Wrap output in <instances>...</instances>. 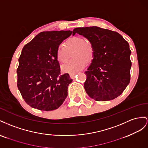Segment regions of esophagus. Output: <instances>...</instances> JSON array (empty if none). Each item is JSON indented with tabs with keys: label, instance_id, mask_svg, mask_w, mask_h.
Returning <instances> with one entry per match:
<instances>
[{
	"label": "esophagus",
	"instance_id": "esophagus-1",
	"mask_svg": "<svg viewBox=\"0 0 148 148\" xmlns=\"http://www.w3.org/2000/svg\"><path fill=\"white\" fill-rule=\"evenodd\" d=\"M75 74H76V73H71V74H70V77H71V78L74 79V78H75Z\"/></svg>",
	"mask_w": 148,
	"mask_h": 148
}]
</instances>
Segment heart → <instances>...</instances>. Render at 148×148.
I'll list each match as a JSON object with an SVG mask.
<instances>
[{
	"instance_id": "heart-1",
	"label": "heart",
	"mask_w": 148,
	"mask_h": 148,
	"mask_svg": "<svg viewBox=\"0 0 148 148\" xmlns=\"http://www.w3.org/2000/svg\"><path fill=\"white\" fill-rule=\"evenodd\" d=\"M73 58L66 64L62 66V71L66 73H75L82 70L92 58L94 49L92 45L85 41L81 36H72L67 40L64 45L59 46L57 49V59L61 63H65L68 60L69 52L74 50Z\"/></svg>"
}]
</instances>
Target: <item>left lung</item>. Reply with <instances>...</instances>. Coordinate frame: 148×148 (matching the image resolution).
<instances>
[{"label": "left lung", "mask_w": 148, "mask_h": 148, "mask_svg": "<svg viewBox=\"0 0 148 148\" xmlns=\"http://www.w3.org/2000/svg\"><path fill=\"white\" fill-rule=\"evenodd\" d=\"M75 33L86 38L94 49L92 62L85 72L87 94L96 101L118 97L130 81L128 43L119 33L95 26L75 28L73 35Z\"/></svg>", "instance_id": "left-lung-1"}]
</instances>
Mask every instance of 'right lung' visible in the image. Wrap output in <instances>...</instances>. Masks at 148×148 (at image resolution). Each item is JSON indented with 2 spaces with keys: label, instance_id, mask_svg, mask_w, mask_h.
Listing matches in <instances>:
<instances>
[{
  "label": "right lung",
  "instance_id": "obj_1",
  "mask_svg": "<svg viewBox=\"0 0 148 148\" xmlns=\"http://www.w3.org/2000/svg\"><path fill=\"white\" fill-rule=\"evenodd\" d=\"M72 33L41 32L23 48L16 71L17 86L25 102L32 108L54 110L66 99L73 79L67 73L61 75L56 53L59 46Z\"/></svg>",
  "mask_w": 148,
  "mask_h": 148
}]
</instances>
